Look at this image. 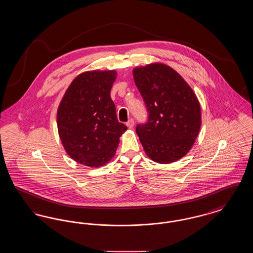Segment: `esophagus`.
Segmentation results:
<instances>
[{
	"label": "esophagus",
	"instance_id": "obj_1",
	"mask_svg": "<svg viewBox=\"0 0 253 253\" xmlns=\"http://www.w3.org/2000/svg\"><path fill=\"white\" fill-rule=\"evenodd\" d=\"M133 125H134V121H133L132 119L129 120V121L126 122V126H127L128 128H130V129H132V127H133Z\"/></svg>",
	"mask_w": 253,
	"mask_h": 253
}]
</instances>
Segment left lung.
Segmentation results:
<instances>
[{"instance_id": "1", "label": "left lung", "mask_w": 253, "mask_h": 253, "mask_svg": "<svg viewBox=\"0 0 253 253\" xmlns=\"http://www.w3.org/2000/svg\"><path fill=\"white\" fill-rule=\"evenodd\" d=\"M148 120L135 127L145 153L157 163H170L192 148L201 125V109L192 88L168 65L153 63L133 70Z\"/></svg>"}]
</instances>
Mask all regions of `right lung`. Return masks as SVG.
<instances>
[{"mask_svg":"<svg viewBox=\"0 0 253 253\" xmlns=\"http://www.w3.org/2000/svg\"><path fill=\"white\" fill-rule=\"evenodd\" d=\"M116 71L79 75L68 87L58 110L60 140L73 159L99 167L115 156L127 127L118 121L110 92Z\"/></svg>","mask_w":253,"mask_h":253,"instance_id":"right-lung-1","label":"right lung"}]
</instances>
